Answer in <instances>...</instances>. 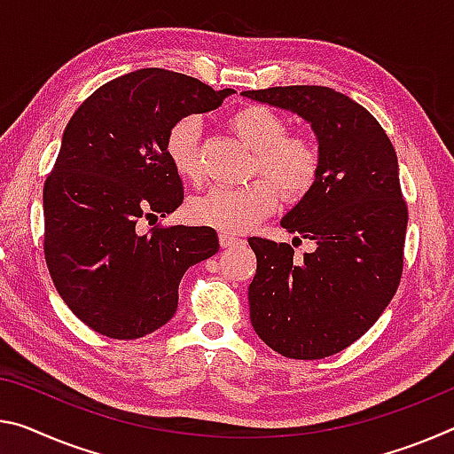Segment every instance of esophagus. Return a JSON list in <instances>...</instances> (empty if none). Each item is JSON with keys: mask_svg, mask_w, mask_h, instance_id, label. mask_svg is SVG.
Masks as SVG:
<instances>
[{"mask_svg": "<svg viewBox=\"0 0 454 454\" xmlns=\"http://www.w3.org/2000/svg\"><path fill=\"white\" fill-rule=\"evenodd\" d=\"M239 244H242V240L236 239V236L224 234V232L220 234V247L222 248H234V247H239Z\"/></svg>", "mask_w": 454, "mask_h": 454, "instance_id": "esophagus-1", "label": "esophagus"}]
</instances>
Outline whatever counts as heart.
Listing matches in <instances>:
<instances>
[{"instance_id":"b5f03b06","label":"heart","mask_w":454,"mask_h":454,"mask_svg":"<svg viewBox=\"0 0 454 454\" xmlns=\"http://www.w3.org/2000/svg\"><path fill=\"white\" fill-rule=\"evenodd\" d=\"M228 127L248 149L254 151V179L242 188H212L193 198L185 214L196 226L224 234L247 232L285 200L297 201L317 182L321 153L317 143L303 133H286V121L266 105H247L228 117ZM165 153L176 174L190 184L201 179L200 125L184 117L165 137Z\"/></svg>"}]
</instances>
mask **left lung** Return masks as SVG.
Here are the masks:
<instances>
[{
  "mask_svg": "<svg viewBox=\"0 0 454 454\" xmlns=\"http://www.w3.org/2000/svg\"><path fill=\"white\" fill-rule=\"evenodd\" d=\"M242 95L303 117L321 153L317 182L280 220L286 232L317 248L297 261L291 244L248 239L256 254L250 321L285 357L340 354L378 321L400 285L408 206L398 157L373 114L327 86Z\"/></svg>",
  "mask_w": 454,
  "mask_h": 454,
  "instance_id": "left-lung-1",
  "label": "left lung"
}]
</instances>
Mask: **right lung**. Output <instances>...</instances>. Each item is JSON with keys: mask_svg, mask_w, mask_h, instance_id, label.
<instances>
[{"mask_svg": "<svg viewBox=\"0 0 454 454\" xmlns=\"http://www.w3.org/2000/svg\"><path fill=\"white\" fill-rule=\"evenodd\" d=\"M232 92L141 68L100 86L68 121L44 184V256L64 303L97 333H153L174 317L185 270L218 253L214 228L141 234L137 222L165 218L184 201L165 153L171 125L218 109Z\"/></svg>", "mask_w": 454, "mask_h": 454, "instance_id": "add662e5", "label": "right lung"}]
</instances>
